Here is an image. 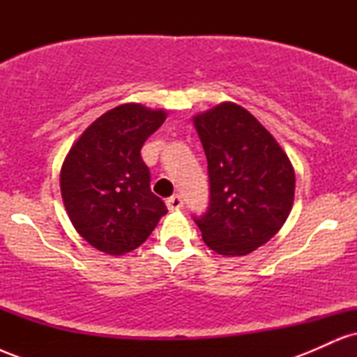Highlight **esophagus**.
Returning <instances> with one entry per match:
<instances>
[{
	"instance_id": "34e87169",
	"label": "esophagus",
	"mask_w": 357,
	"mask_h": 357,
	"mask_svg": "<svg viewBox=\"0 0 357 357\" xmlns=\"http://www.w3.org/2000/svg\"><path fill=\"white\" fill-rule=\"evenodd\" d=\"M166 206H167V210H171V211L181 210V208H183V198L179 195L171 196V198L166 199Z\"/></svg>"
}]
</instances>
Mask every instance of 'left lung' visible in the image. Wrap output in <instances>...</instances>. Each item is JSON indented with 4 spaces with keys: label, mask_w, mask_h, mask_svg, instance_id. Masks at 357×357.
Masks as SVG:
<instances>
[{
    "label": "left lung",
    "mask_w": 357,
    "mask_h": 357,
    "mask_svg": "<svg viewBox=\"0 0 357 357\" xmlns=\"http://www.w3.org/2000/svg\"><path fill=\"white\" fill-rule=\"evenodd\" d=\"M210 178L208 210L192 216L220 255H247L272 238L292 210L296 173L248 110L225 102L195 117Z\"/></svg>",
    "instance_id": "obj_1"
}]
</instances>
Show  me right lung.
Segmentation results:
<instances>
[{
    "label": "right lung",
    "mask_w": 357,
    "mask_h": 357,
    "mask_svg": "<svg viewBox=\"0 0 357 357\" xmlns=\"http://www.w3.org/2000/svg\"><path fill=\"white\" fill-rule=\"evenodd\" d=\"M166 121L165 110L124 104L87 127L61 166L60 188L75 230L110 255L136 250L166 215L151 191L141 149Z\"/></svg>",
    "instance_id": "obj_1"
}]
</instances>
